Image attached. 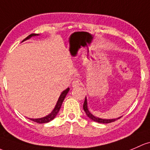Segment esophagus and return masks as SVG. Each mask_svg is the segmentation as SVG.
<instances>
[{"label": "esophagus", "instance_id": "34e87169", "mask_svg": "<svg viewBox=\"0 0 150 150\" xmlns=\"http://www.w3.org/2000/svg\"><path fill=\"white\" fill-rule=\"evenodd\" d=\"M80 84H81V83H80L79 80H74V81H72V86L73 88H76V87H78V86H80Z\"/></svg>", "mask_w": 150, "mask_h": 150}]
</instances>
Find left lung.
<instances>
[{"mask_svg":"<svg viewBox=\"0 0 150 150\" xmlns=\"http://www.w3.org/2000/svg\"><path fill=\"white\" fill-rule=\"evenodd\" d=\"M83 109H84V111H85V112H86V115H87V116L90 118V119H92L93 121H96V122L102 123V124H108V123L113 122V121H115L116 120H117V119H120V118H121V117H119V118H117V119H100V118L96 117V116H93L92 113L90 112L89 110H88V102H87V98H86H86H85L84 103H83Z\"/></svg>","mask_w":150,"mask_h":150,"instance_id":"1","label":"left lung"}]
</instances>
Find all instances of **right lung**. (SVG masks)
I'll list each match as a JSON object with an SVG mask.
<instances>
[{
	"mask_svg": "<svg viewBox=\"0 0 150 150\" xmlns=\"http://www.w3.org/2000/svg\"><path fill=\"white\" fill-rule=\"evenodd\" d=\"M38 35H39V34H30V35L28 36L27 37L25 38V39L22 41V42H24V41H26V40H27V39H30L31 37H35V36H38ZM69 91H70V88H67V89L64 90L62 93H61L59 99H58L57 102V104H56V105H55L54 108L53 109V111L50 113V114L47 115V116H45V117H43V118H40V119H29L30 120L34 121V122H37V123H38V124H45V123H48V122H50V121L53 120V119L55 118V116H57V113L59 112V109H60V108H61V105H62V104L63 100H64V98H65V96H67V93L69 92Z\"/></svg>",
	"mask_w": 150,
	"mask_h": 150,
	"instance_id": "right-lung-1",
	"label": "right lung"
}]
</instances>
